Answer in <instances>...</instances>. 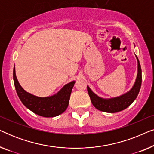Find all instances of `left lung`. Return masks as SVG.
I'll list each match as a JSON object with an SVG mask.
<instances>
[{
    "instance_id": "1",
    "label": "left lung",
    "mask_w": 154,
    "mask_h": 154,
    "mask_svg": "<svg viewBox=\"0 0 154 154\" xmlns=\"http://www.w3.org/2000/svg\"><path fill=\"white\" fill-rule=\"evenodd\" d=\"M135 56L137 60V75L133 87L127 93L118 97L104 99L98 97L87 86L88 92L91 100L92 104L97 109L107 113H116L128 108L135 100L142 85V69L137 57V55Z\"/></svg>"
}]
</instances>
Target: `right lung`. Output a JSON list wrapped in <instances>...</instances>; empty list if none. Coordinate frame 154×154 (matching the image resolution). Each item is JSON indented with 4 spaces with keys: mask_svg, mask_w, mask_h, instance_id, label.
Returning <instances> with one entry per match:
<instances>
[{
    "mask_svg": "<svg viewBox=\"0 0 154 154\" xmlns=\"http://www.w3.org/2000/svg\"><path fill=\"white\" fill-rule=\"evenodd\" d=\"M13 80L17 95L26 108L35 114L43 117H54L62 113L68 107L71 90L75 81L65 85L53 96L39 97L25 91L19 83L13 69Z\"/></svg>",
    "mask_w": 154,
    "mask_h": 154,
    "instance_id": "add662e5",
    "label": "right lung"
}]
</instances>
